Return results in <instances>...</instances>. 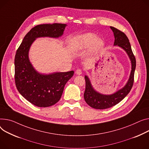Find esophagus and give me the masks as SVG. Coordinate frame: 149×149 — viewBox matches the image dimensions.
<instances>
[{
    "mask_svg": "<svg viewBox=\"0 0 149 149\" xmlns=\"http://www.w3.org/2000/svg\"><path fill=\"white\" fill-rule=\"evenodd\" d=\"M75 74L77 75H81V74H82V71L80 69H78L75 71Z\"/></svg>",
    "mask_w": 149,
    "mask_h": 149,
    "instance_id": "34e87169",
    "label": "esophagus"
}]
</instances>
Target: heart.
Listing matches in <instances>:
<instances>
[{"instance_id":"obj_1","label":"heart","mask_w":149,"mask_h":149,"mask_svg":"<svg viewBox=\"0 0 149 149\" xmlns=\"http://www.w3.org/2000/svg\"><path fill=\"white\" fill-rule=\"evenodd\" d=\"M73 47L76 50H84L91 47L89 56L93 57L97 55L104 48L103 39L97 38L95 33H86L77 36L73 40Z\"/></svg>"}]
</instances>
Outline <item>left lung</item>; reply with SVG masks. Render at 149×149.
Returning <instances> with one entry per match:
<instances>
[{"instance_id":"1","label":"left lung","mask_w":149,"mask_h":149,"mask_svg":"<svg viewBox=\"0 0 149 149\" xmlns=\"http://www.w3.org/2000/svg\"><path fill=\"white\" fill-rule=\"evenodd\" d=\"M110 29L114 36V45L124 49L130 59L131 71L125 86L111 95H104L97 92L92 85L89 78L87 75L84 76L86 81V89L84 93V100L89 106L99 110L110 108L119 103L130 93L134 83L136 60L132 53L130 41L126 35L119 30L112 26H110Z\"/></svg>"}]
</instances>
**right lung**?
Returning <instances> with one entry per match:
<instances>
[{
	"label": "right lung",
	"instance_id": "obj_1",
	"mask_svg": "<svg viewBox=\"0 0 149 149\" xmlns=\"http://www.w3.org/2000/svg\"><path fill=\"white\" fill-rule=\"evenodd\" d=\"M66 24H43L32 28L24 36L15 56V82L17 88L26 100L39 107L57 103L64 87L74 75L73 71L41 74L33 68L29 58L30 48L38 38H58L63 35Z\"/></svg>",
	"mask_w": 149,
	"mask_h": 149
}]
</instances>
